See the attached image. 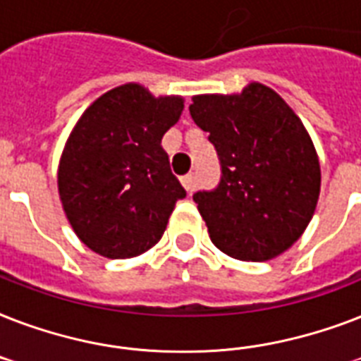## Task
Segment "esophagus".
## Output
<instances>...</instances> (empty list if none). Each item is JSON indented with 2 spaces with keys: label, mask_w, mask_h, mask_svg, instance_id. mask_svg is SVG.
Returning a JSON list of instances; mask_svg holds the SVG:
<instances>
[{
  "label": "esophagus",
  "mask_w": 361,
  "mask_h": 361,
  "mask_svg": "<svg viewBox=\"0 0 361 361\" xmlns=\"http://www.w3.org/2000/svg\"><path fill=\"white\" fill-rule=\"evenodd\" d=\"M181 185L185 187L187 192H192V189H195V174H187L181 178Z\"/></svg>",
  "instance_id": "1"
}]
</instances>
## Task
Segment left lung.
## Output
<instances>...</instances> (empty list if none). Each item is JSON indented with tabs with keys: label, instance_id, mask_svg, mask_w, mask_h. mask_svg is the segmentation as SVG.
<instances>
[{
	"label": "left lung",
	"instance_id": "1",
	"mask_svg": "<svg viewBox=\"0 0 361 361\" xmlns=\"http://www.w3.org/2000/svg\"><path fill=\"white\" fill-rule=\"evenodd\" d=\"M189 112L221 164L219 185L192 195L214 245L255 262L285 252L320 192L319 157L300 118L258 82L238 95H197Z\"/></svg>",
	"mask_w": 361,
	"mask_h": 361
}]
</instances>
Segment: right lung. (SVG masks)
I'll use <instances>...</instances> for the list:
<instances>
[{
    "mask_svg": "<svg viewBox=\"0 0 361 361\" xmlns=\"http://www.w3.org/2000/svg\"><path fill=\"white\" fill-rule=\"evenodd\" d=\"M181 110V97H153L140 84H123L75 125L58 189L73 231L92 251L130 258L161 240L176 202L185 198L161 146Z\"/></svg>",
    "mask_w": 361,
    "mask_h": 361,
    "instance_id": "add662e5",
    "label": "right lung"
}]
</instances>
